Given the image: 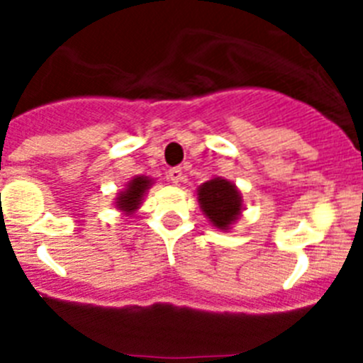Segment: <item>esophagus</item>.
<instances>
[{"instance_id":"esophagus-1","label":"esophagus","mask_w":363,"mask_h":363,"mask_svg":"<svg viewBox=\"0 0 363 363\" xmlns=\"http://www.w3.org/2000/svg\"><path fill=\"white\" fill-rule=\"evenodd\" d=\"M167 176H169V179H171L172 184L178 185L179 182L184 179V171H182V167H172V169H169Z\"/></svg>"}]
</instances>
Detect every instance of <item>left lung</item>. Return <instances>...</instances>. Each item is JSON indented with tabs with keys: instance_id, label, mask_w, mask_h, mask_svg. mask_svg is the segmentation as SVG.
<instances>
[{
	"instance_id": "obj_1",
	"label": "left lung",
	"mask_w": 363,
	"mask_h": 363,
	"mask_svg": "<svg viewBox=\"0 0 363 363\" xmlns=\"http://www.w3.org/2000/svg\"><path fill=\"white\" fill-rule=\"evenodd\" d=\"M198 203L213 227L229 230L243 211L242 192L229 179L216 176L198 187Z\"/></svg>"
}]
</instances>
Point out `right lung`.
I'll return each mask as SVG.
<instances>
[{"label":"right lung","instance_id":"obj_1","mask_svg":"<svg viewBox=\"0 0 363 363\" xmlns=\"http://www.w3.org/2000/svg\"><path fill=\"white\" fill-rule=\"evenodd\" d=\"M152 184V178H149V176H134L130 182H127L123 191L118 192L114 207H116L120 213H123L125 216L134 214L140 209V205H142L143 198H145L147 191H149Z\"/></svg>","mask_w":363,"mask_h":363}]
</instances>
